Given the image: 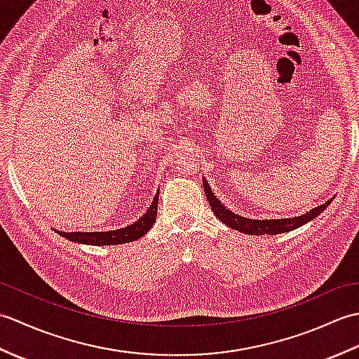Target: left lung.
I'll use <instances>...</instances> for the list:
<instances>
[{
	"label": "left lung",
	"instance_id": "left-lung-1",
	"mask_svg": "<svg viewBox=\"0 0 359 359\" xmlns=\"http://www.w3.org/2000/svg\"><path fill=\"white\" fill-rule=\"evenodd\" d=\"M203 182V191L207 194V199L211 205V210L215 211L216 217L224 222L226 226L233 228L236 231L245 233V234H255V236H261V234H280V233H287V231H293L296 228H299L302 225H306L310 220H313L316 216L321 215V212L329 207L330 202L333 201V197L330 201H327L325 203L319 205V207L313 208L311 211H307L306 215H301L297 217H287V219H250V217H243L236 215L231 210H228L225 205L220 202L215 193L211 191V188L208 185V182L205 177H202Z\"/></svg>",
	"mask_w": 359,
	"mask_h": 359
}]
</instances>
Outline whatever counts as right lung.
<instances>
[{
    "instance_id": "right-lung-1",
    "label": "right lung",
    "mask_w": 359,
    "mask_h": 359,
    "mask_svg": "<svg viewBox=\"0 0 359 359\" xmlns=\"http://www.w3.org/2000/svg\"><path fill=\"white\" fill-rule=\"evenodd\" d=\"M157 203H158V193L156 194L154 201L149 205L148 211L144 215L135 220L134 224L128 225L125 228H118V230L111 231H74V233H63L57 231L60 236H63L65 239H69L75 243H85V245H118V243H126L140 239L142 236L147 234L151 226L154 225L157 217Z\"/></svg>"
}]
</instances>
